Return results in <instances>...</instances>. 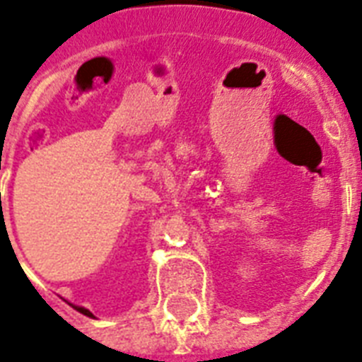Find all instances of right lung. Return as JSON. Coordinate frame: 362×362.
<instances>
[{
  "label": "right lung",
  "mask_w": 362,
  "mask_h": 362,
  "mask_svg": "<svg viewBox=\"0 0 362 362\" xmlns=\"http://www.w3.org/2000/svg\"><path fill=\"white\" fill-rule=\"evenodd\" d=\"M71 306H73V308H75V310H76V312H81V314L88 315V317H93V314H92V312H90V310H86V308H82V306H75V304H71Z\"/></svg>",
  "instance_id": "right-lung-1"
}]
</instances>
